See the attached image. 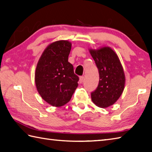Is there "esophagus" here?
Masks as SVG:
<instances>
[{
    "label": "esophagus",
    "instance_id": "obj_1",
    "mask_svg": "<svg viewBox=\"0 0 152 152\" xmlns=\"http://www.w3.org/2000/svg\"><path fill=\"white\" fill-rule=\"evenodd\" d=\"M83 80H84V78H83V76H80V80H79V82L80 83H82L83 82Z\"/></svg>",
    "mask_w": 152,
    "mask_h": 152
}]
</instances>
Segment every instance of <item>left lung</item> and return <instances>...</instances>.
I'll return each instance as SVG.
<instances>
[{
  "mask_svg": "<svg viewBox=\"0 0 152 152\" xmlns=\"http://www.w3.org/2000/svg\"><path fill=\"white\" fill-rule=\"evenodd\" d=\"M99 74V82L91 93V100L100 108L112 106L120 97L124 90L125 76L118 55L111 48L103 46L89 49Z\"/></svg>",
  "mask_w": 152,
  "mask_h": 152,
  "instance_id": "1",
  "label": "left lung"
}]
</instances>
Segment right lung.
<instances>
[{"instance_id": "add662e5", "label": "right lung", "mask_w": 152, "mask_h": 152, "mask_svg": "<svg viewBox=\"0 0 152 152\" xmlns=\"http://www.w3.org/2000/svg\"><path fill=\"white\" fill-rule=\"evenodd\" d=\"M72 44L58 40L43 51L35 70L34 81L40 96L48 104L60 107L70 101L79 78L68 59Z\"/></svg>"}]
</instances>
